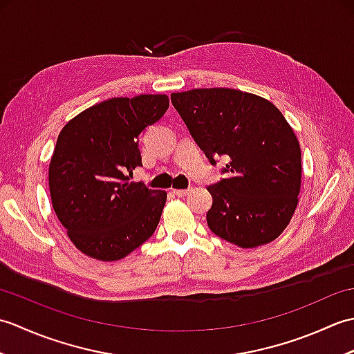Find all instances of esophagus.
<instances>
[{"instance_id": "esophagus-1", "label": "esophagus", "mask_w": 354, "mask_h": 354, "mask_svg": "<svg viewBox=\"0 0 354 354\" xmlns=\"http://www.w3.org/2000/svg\"><path fill=\"white\" fill-rule=\"evenodd\" d=\"M190 192H192V189H178V190H173V193H175L176 196H179V198L187 196V194H189Z\"/></svg>"}]
</instances>
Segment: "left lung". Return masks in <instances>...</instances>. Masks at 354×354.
<instances>
[{
  "label": "left lung",
  "mask_w": 354,
  "mask_h": 354,
  "mask_svg": "<svg viewBox=\"0 0 354 354\" xmlns=\"http://www.w3.org/2000/svg\"><path fill=\"white\" fill-rule=\"evenodd\" d=\"M212 164L228 160V176L207 187L216 236L240 248L272 242L288 227L301 190V149L275 104L231 88H198L170 95Z\"/></svg>",
  "instance_id": "8db88e82"
}]
</instances>
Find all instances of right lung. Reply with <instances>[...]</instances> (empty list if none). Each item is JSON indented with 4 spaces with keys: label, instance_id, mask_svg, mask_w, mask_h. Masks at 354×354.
<instances>
[{
    "label": "right lung",
    "instance_id": "obj_1",
    "mask_svg": "<svg viewBox=\"0 0 354 354\" xmlns=\"http://www.w3.org/2000/svg\"><path fill=\"white\" fill-rule=\"evenodd\" d=\"M169 108L165 94L115 97L64 126L48 167L53 209L80 252L117 261L153 234L164 190L131 183L141 164L138 137Z\"/></svg>",
    "mask_w": 354,
    "mask_h": 354
}]
</instances>
